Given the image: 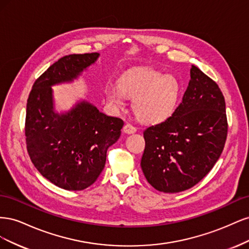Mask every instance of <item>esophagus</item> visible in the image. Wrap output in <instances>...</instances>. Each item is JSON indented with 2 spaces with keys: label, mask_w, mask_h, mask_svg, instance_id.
Masks as SVG:
<instances>
[{
  "label": "esophagus",
  "mask_w": 249,
  "mask_h": 249,
  "mask_svg": "<svg viewBox=\"0 0 249 249\" xmlns=\"http://www.w3.org/2000/svg\"><path fill=\"white\" fill-rule=\"evenodd\" d=\"M137 131L136 127H135L134 125H132L131 124H125L124 126V132L125 134H133Z\"/></svg>",
  "instance_id": "esophagus-1"
}]
</instances>
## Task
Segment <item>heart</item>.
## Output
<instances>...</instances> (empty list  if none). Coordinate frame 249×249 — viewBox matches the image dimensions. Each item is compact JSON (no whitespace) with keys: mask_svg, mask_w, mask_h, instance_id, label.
Here are the masks:
<instances>
[{"mask_svg":"<svg viewBox=\"0 0 249 249\" xmlns=\"http://www.w3.org/2000/svg\"><path fill=\"white\" fill-rule=\"evenodd\" d=\"M180 92L178 81L148 67L125 71L118 80V87L108 85L105 94L114 107H122L125 96L133 97L132 109L142 123L160 124L176 109Z\"/></svg>","mask_w":249,"mask_h":249,"instance_id":"b5f03b06","label":"heart"}]
</instances>
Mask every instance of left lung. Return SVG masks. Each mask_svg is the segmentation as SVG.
Returning <instances> with one entry per match:
<instances>
[{
  "label": "left lung",
  "instance_id": "left-lung-1",
  "mask_svg": "<svg viewBox=\"0 0 249 249\" xmlns=\"http://www.w3.org/2000/svg\"><path fill=\"white\" fill-rule=\"evenodd\" d=\"M183 101L165 122L143 133L141 168L147 182L164 193L196 185L213 168L228 135L220 88L198 67L191 66Z\"/></svg>",
  "mask_w": 249,
  "mask_h": 249
}]
</instances>
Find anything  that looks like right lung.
Instances as JSON below:
<instances>
[{
    "instance_id": "right-lung-1",
    "label": "right lung",
    "mask_w": 249,
    "mask_h": 249,
    "mask_svg": "<svg viewBox=\"0 0 249 249\" xmlns=\"http://www.w3.org/2000/svg\"><path fill=\"white\" fill-rule=\"evenodd\" d=\"M99 56L60 58L35 81L28 97L25 134L30 159L42 177L65 190L80 191L95 182L107 149L124 126L123 119L107 116L87 101L64 113L55 111L52 86L72 82Z\"/></svg>"
}]
</instances>
